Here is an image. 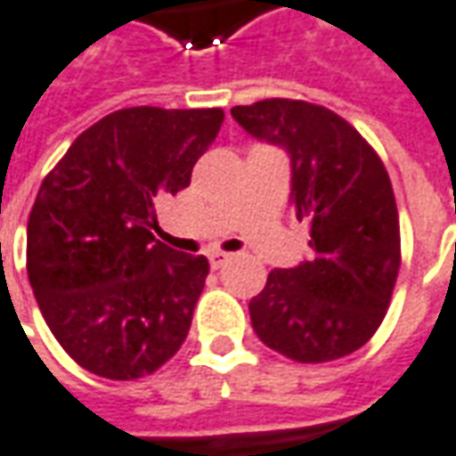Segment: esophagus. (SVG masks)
<instances>
[{"mask_svg": "<svg viewBox=\"0 0 456 456\" xmlns=\"http://www.w3.org/2000/svg\"><path fill=\"white\" fill-rule=\"evenodd\" d=\"M208 260H210V268L218 270V268H223V265H225L228 260H231V253H223V250H213V253L208 256Z\"/></svg>", "mask_w": 456, "mask_h": 456, "instance_id": "34e87169", "label": "esophagus"}]
</instances>
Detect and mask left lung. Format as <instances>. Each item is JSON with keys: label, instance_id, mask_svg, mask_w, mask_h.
<instances>
[{"label": "left lung", "instance_id": "1", "mask_svg": "<svg viewBox=\"0 0 456 456\" xmlns=\"http://www.w3.org/2000/svg\"><path fill=\"white\" fill-rule=\"evenodd\" d=\"M231 114L290 153V200L297 221H310V258L270 273L248 305L253 330L295 362L340 360L378 332L400 273L387 168L353 124L318 103L263 99Z\"/></svg>", "mask_w": 456, "mask_h": 456}]
</instances>
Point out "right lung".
Masks as SVG:
<instances>
[{
    "label": "right lung",
    "mask_w": 456,
    "mask_h": 456,
    "mask_svg": "<svg viewBox=\"0 0 456 456\" xmlns=\"http://www.w3.org/2000/svg\"><path fill=\"white\" fill-rule=\"evenodd\" d=\"M223 109L131 106L103 116L46 174L27 223V275L66 354L138 379L186 340L208 258L156 240V203L191 183Z\"/></svg>",
    "instance_id": "add662e5"
}]
</instances>
